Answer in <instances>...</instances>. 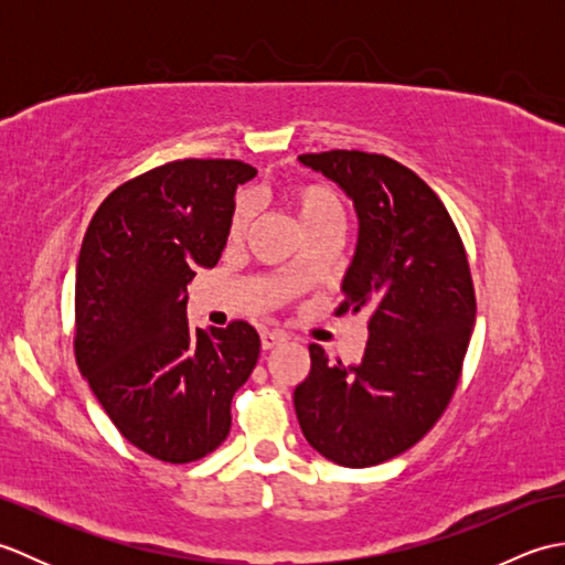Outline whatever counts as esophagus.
<instances>
[{
	"label": "esophagus",
	"mask_w": 565,
	"mask_h": 565,
	"mask_svg": "<svg viewBox=\"0 0 565 565\" xmlns=\"http://www.w3.org/2000/svg\"><path fill=\"white\" fill-rule=\"evenodd\" d=\"M286 340H289V334L279 332V330H264L262 332V347H264V350H274V347L284 344Z\"/></svg>",
	"instance_id": "34e87169"
}]
</instances>
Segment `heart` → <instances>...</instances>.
<instances>
[{
	"label": "heart",
	"mask_w": 565,
	"mask_h": 565,
	"mask_svg": "<svg viewBox=\"0 0 565 565\" xmlns=\"http://www.w3.org/2000/svg\"><path fill=\"white\" fill-rule=\"evenodd\" d=\"M284 199L294 209L298 223L306 233L316 231L322 225H342V203L332 189L322 184H294L284 191ZM249 225V209L245 201L237 203L231 218V237L239 239L247 233ZM298 267L289 269V279H296Z\"/></svg>",
	"instance_id": "obj_1"
}]
</instances>
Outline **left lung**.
I'll use <instances>...</instances> for the list:
<instances>
[{"label":"left lung","instance_id":"left-lung-1","mask_svg":"<svg viewBox=\"0 0 565 565\" xmlns=\"http://www.w3.org/2000/svg\"><path fill=\"white\" fill-rule=\"evenodd\" d=\"M298 162L352 201L359 231L338 316L369 310L362 362L310 344L298 425L326 459L366 468L407 451L447 411L476 322L461 237L423 179L386 154L330 150Z\"/></svg>","mask_w":565,"mask_h":565}]
</instances>
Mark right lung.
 <instances>
[{"label": "right lung", "mask_w": 565, "mask_h": 565, "mask_svg": "<svg viewBox=\"0 0 565 565\" xmlns=\"http://www.w3.org/2000/svg\"><path fill=\"white\" fill-rule=\"evenodd\" d=\"M239 160H177L104 199L82 239L75 354L121 435L167 463L199 461L231 431V403L259 359L245 320L191 328L186 286L218 264Z\"/></svg>", "instance_id": "obj_1"}]
</instances>
